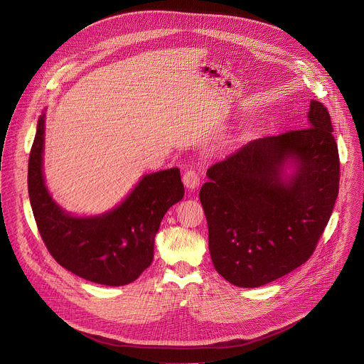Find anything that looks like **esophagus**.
Here are the masks:
<instances>
[{"label":"esophagus","instance_id":"1","mask_svg":"<svg viewBox=\"0 0 364 364\" xmlns=\"http://www.w3.org/2000/svg\"><path fill=\"white\" fill-rule=\"evenodd\" d=\"M183 183L188 190H194L200 184V174L196 168H188L183 174Z\"/></svg>","mask_w":364,"mask_h":364}]
</instances>
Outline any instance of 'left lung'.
<instances>
[{"label":"left lung","instance_id":"1","mask_svg":"<svg viewBox=\"0 0 364 364\" xmlns=\"http://www.w3.org/2000/svg\"><path fill=\"white\" fill-rule=\"evenodd\" d=\"M309 127L253 140L207 170L200 201L214 269L259 287L304 264L331 215L340 181L327 108L310 101ZM296 164L286 181L284 166Z\"/></svg>","mask_w":364,"mask_h":364}]
</instances>
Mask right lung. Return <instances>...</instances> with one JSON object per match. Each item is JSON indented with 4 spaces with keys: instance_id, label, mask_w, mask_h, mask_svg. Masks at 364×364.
I'll use <instances>...</instances> for the list:
<instances>
[{
    "instance_id": "add662e5",
    "label": "right lung",
    "mask_w": 364,
    "mask_h": 364,
    "mask_svg": "<svg viewBox=\"0 0 364 364\" xmlns=\"http://www.w3.org/2000/svg\"><path fill=\"white\" fill-rule=\"evenodd\" d=\"M44 117L30 151L28 196L46 247L60 266L88 282H134L153 262L161 218L184 196L180 170L144 176L123 203L102 215L73 217L53 201L44 184Z\"/></svg>"
}]
</instances>
